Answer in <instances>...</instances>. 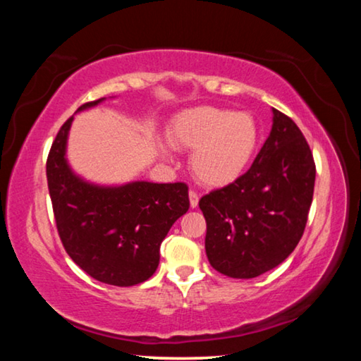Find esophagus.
Wrapping results in <instances>:
<instances>
[{"instance_id":"34e87169","label":"esophagus","mask_w":361,"mask_h":361,"mask_svg":"<svg viewBox=\"0 0 361 361\" xmlns=\"http://www.w3.org/2000/svg\"><path fill=\"white\" fill-rule=\"evenodd\" d=\"M189 204H191L192 209H195V207L199 205V195H197V192L189 191Z\"/></svg>"}]
</instances>
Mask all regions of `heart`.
Listing matches in <instances>:
<instances>
[{"mask_svg":"<svg viewBox=\"0 0 361 361\" xmlns=\"http://www.w3.org/2000/svg\"><path fill=\"white\" fill-rule=\"evenodd\" d=\"M173 149L191 151L189 167L204 186L223 188L245 172L258 148L253 116L226 108L197 106L176 114L167 127Z\"/></svg>","mask_w":361,"mask_h":361,"instance_id":"1","label":"heart"}]
</instances>
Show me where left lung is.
Listing matches in <instances>:
<instances>
[{"mask_svg": "<svg viewBox=\"0 0 361 361\" xmlns=\"http://www.w3.org/2000/svg\"><path fill=\"white\" fill-rule=\"evenodd\" d=\"M272 113V130L252 167L199 200L207 258L232 279L258 277L288 258L312 204V151L295 121L276 108Z\"/></svg>", "mask_w": 361, "mask_h": 361, "instance_id": "8db88e82", "label": "left lung"}]
</instances>
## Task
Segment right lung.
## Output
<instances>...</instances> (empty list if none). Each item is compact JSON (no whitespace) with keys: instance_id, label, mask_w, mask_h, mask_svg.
<instances>
[{"instance_id":"right-lung-1","label":"right lung","mask_w":361,"mask_h":361,"mask_svg":"<svg viewBox=\"0 0 361 361\" xmlns=\"http://www.w3.org/2000/svg\"><path fill=\"white\" fill-rule=\"evenodd\" d=\"M103 100L84 103L78 111ZM71 122L73 116L60 127L46 164L60 240L70 258L99 282L142 283L156 272L167 232L189 209L188 186L149 181L99 186L84 181L65 157Z\"/></svg>"}]
</instances>
